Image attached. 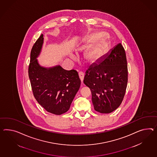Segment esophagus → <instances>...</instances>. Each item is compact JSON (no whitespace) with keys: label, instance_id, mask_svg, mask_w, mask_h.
Segmentation results:
<instances>
[{"label":"esophagus","instance_id":"obj_1","mask_svg":"<svg viewBox=\"0 0 157 157\" xmlns=\"http://www.w3.org/2000/svg\"><path fill=\"white\" fill-rule=\"evenodd\" d=\"M78 75H79V77H80L81 81L82 82L83 81H84V73L82 72H79Z\"/></svg>","mask_w":157,"mask_h":157}]
</instances>
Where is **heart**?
<instances>
[{"mask_svg":"<svg viewBox=\"0 0 157 157\" xmlns=\"http://www.w3.org/2000/svg\"><path fill=\"white\" fill-rule=\"evenodd\" d=\"M103 36L104 34L102 33H97L93 35L90 39V43H93L96 42ZM106 50V48L105 44L103 41H99L96 44L93 45L86 51L85 55V59L91 63H97L104 57ZM70 57L72 59H74L75 55L73 53H71Z\"/></svg>","mask_w":157,"mask_h":157,"instance_id":"1","label":"heart"}]
</instances>
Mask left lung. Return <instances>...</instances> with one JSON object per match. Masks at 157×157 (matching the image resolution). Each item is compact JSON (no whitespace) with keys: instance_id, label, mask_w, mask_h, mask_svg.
<instances>
[{"instance_id":"1","label":"left lung","mask_w":157,"mask_h":157,"mask_svg":"<svg viewBox=\"0 0 157 157\" xmlns=\"http://www.w3.org/2000/svg\"><path fill=\"white\" fill-rule=\"evenodd\" d=\"M85 73L84 82L91 90L95 110L107 114L118 108L124 99L128 83L127 61L121 43L90 67Z\"/></svg>"}]
</instances>
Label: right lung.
<instances>
[{"instance_id": "obj_1", "label": "right lung", "mask_w": 157, "mask_h": 157, "mask_svg": "<svg viewBox=\"0 0 157 157\" xmlns=\"http://www.w3.org/2000/svg\"><path fill=\"white\" fill-rule=\"evenodd\" d=\"M44 43L43 34L36 40L31 52L28 75L32 91L38 103L48 112L60 115L68 110L81 80L76 71H67L60 65L45 67L39 64Z\"/></svg>"}]
</instances>
